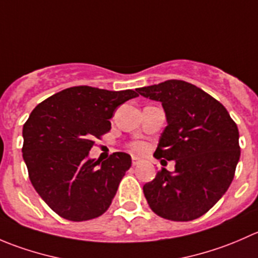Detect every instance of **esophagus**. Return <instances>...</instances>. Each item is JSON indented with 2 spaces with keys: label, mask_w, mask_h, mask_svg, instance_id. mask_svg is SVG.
I'll return each instance as SVG.
<instances>
[{
  "label": "esophagus",
  "mask_w": 258,
  "mask_h": 258,
  "mask_svg": "<svg viewBox=\"0 0 258 258\" xmlns=\"http://www.w3.org/2000/svg\"><path fill=\"white\" fill-rule=\"evenodd\" d=\"M140 162H141V160H140L139 157H136V156H132V165L136 166V165H139Z\"/></svg>",
  "instance_id": "esophagus-1"
}]
</instances>
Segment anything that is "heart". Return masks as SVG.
Listing matches in <instances>:
<instances>
[{"instance_id": "1", "label": "heart", "mask_w": 258, "mask_h": 258, "mask_svg": "<svg viewBox=\"0 0 258 258\" xmlns=\"http://www.w3.org/2000/svg\"><path fill=\"white\" fill-rule=\"evenodd\" d=\"M131 148L134 151H136V152H145V151L147 150V146H146L145 142L135 141L131 144Z\"/></svg>"}]
</instances>
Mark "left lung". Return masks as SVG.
Masks as SVG:
<instances>
[{
    "mask_svg": "<svg viewBox=\"0 0 258 258\" xmlns=\"http://www.w3.org/2000/svg\"><path fill=\"white\" fill-rule=\"evenodd\" d=\"M137 92L162 103L167 126L153 156L176 162L175 172L162 168L144 186L148 206L166 220H196L232 182L241 155L237 124L222 103L186 81L168 80Z\"/></svg>",
    "mask_w": 258,
    "mask_h": 258,
    "instance_id": "1",
    "label": "left lung"
}]
</instances>
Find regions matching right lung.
Here are the masks:
<instances>
[{
    "label": "right lung",
    "mask_w": 258,
    "mask_h": 258,
    "mask_svg": "<svg viewBox=\"0 0 258 258\" xmlns=\"http://www.w3.org/2000/svg\"><path fill=\"white\" fill-rule=\"evenodd\" d=\"M137 96L134 90L75 86L31 112L23 124V160L32 186L58 216L81 222L108 210L131 156L114 152L101 162L88 152L111 130L114 110Z\"/></svg>",
    "instance_id": "1"
}]
</instances>
